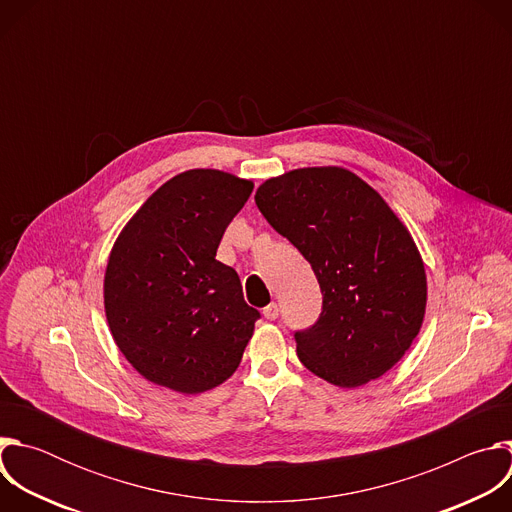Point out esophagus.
<instances>
[{"mask_svg":"<svg viewBox=\"0 0 512 512\" xmlns=\"http://www.w3.org/2000/svg\"><path fill=\"white\" fill-rule=\"evenodd\" d=\"M279 316V308H277V304H269L267 308H263V318H267V320H275Z\"/></svg>","mask_w":512,"mask_h":512,"instance_id":"34e87169","label":"esophagus"}]
</instances>
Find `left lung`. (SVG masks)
Listing matches in <instances>:
<instances>
[{
	"label": "left lung",
	"instance_id": "1",
	"mask_svg": "<svg viewBox=\"0 0 512 512\" xmlns=\"http://www.w3.org/2000/svg\"><path fill=\"white\" fill-rule=\"evenodd\" d=\"M255 202L322 289L318 322L296 332L304 367L344 389L383 377L413 344L427 304L423 259L399 216L338 166L269 178Z\"/></svg>",
	"mask_w": 512,
	"mask_h": 512
}]
</instances>
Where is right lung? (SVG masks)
Segmentation results:
<instances>
[{
    "instance_id": "right-lung-1",
    "label": "right lung",
    "mask_w": 512,
    "mask_h": 512,
    "mask_svg": "<svg viewBox=\"0 0 512 512\" xmlns=\"http://www.w3.org/2000/svg\"><path fill=\"white\" fill-rule=\"evenodd\" d=\"M253 182L188 170L162 184L119 233L105 271V316L131 367L196 395L239 367L259 312L216 249Z\"/></svg>"
}]
</instances>
